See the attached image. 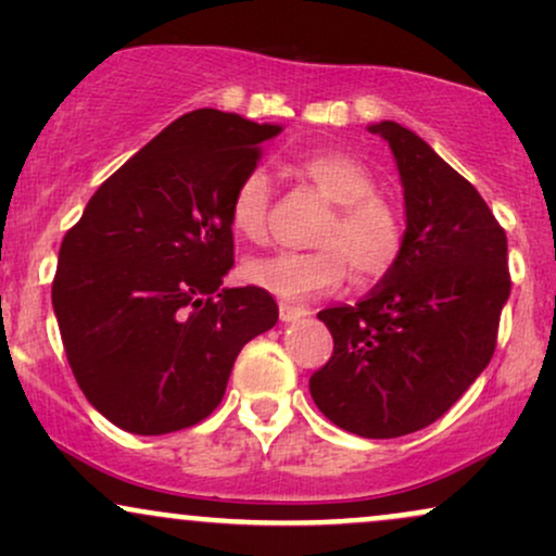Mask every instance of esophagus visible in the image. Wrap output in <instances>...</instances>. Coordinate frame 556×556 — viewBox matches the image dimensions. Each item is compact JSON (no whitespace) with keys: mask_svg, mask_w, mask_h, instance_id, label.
I'll return each instance as SVG.
<instances>
[{"mask_svg":"<svg viewBox=\"0 0 556 556\" xmlns=\"http://www.w3.org/2000/svg\"><path fill=\"white\" fill-rule=\"evenodd\" d=\"M311 311L303 308V305H292V303H279V318L282 321H298V318L308 316Z\"/></svg>","mask_w":556,"mask_h":556,"instance_id":"34e87169","label":"esophagus"}]
</instances>
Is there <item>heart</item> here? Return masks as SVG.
I'll return each instance as SVG.
<instances>
[{"label":"heart","mask_w":556,"mask_h":556,"mask_svg":"<svg viewBox=\"0 0 556 556\" xmlns=\"http://www.w3.org/2000/svg\"><path fill=\"white\" fill-rule=\"evenodd\" d=\"M300 175L334 203L316 235L314 251H279L245 264V279L285 300H308L337 290L353 271L355 282L387 277L405 253V216L376 193L371 169L344 151H321L298 162ZM271 180L261 167L248 169L229 195V225L240 238L261 242L269 229Z\"/></svg>","instance_id":"1"}]
</instances>
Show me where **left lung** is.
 <instances>
[{"label":"left lung","mask_w":556,"mask_h":556,"mask_svg":"<svg viewBox=\"0 0 556 556\" xmlns=\"http://www.w3.org/2000/svg\"><path fill=\"white\" fill-rule=\"evenodd\" d=\"M368 130L397 159L405 253L361 303L318 311L334 350L308 387L334 426L394 439L442 418L489 366L513 279L507 235L473 185L407 127Z\"/></svg>","instance_id":"8db88e82"}]
</instances>
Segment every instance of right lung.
Segmentation results:
<instances>
[{
  "label": "right lung",
  "instance_id": "add662e5",
  "mask_svg": "<svg viewBox=\"0 0 556 556\" xmlns=\"http://www.w3.org/2000/svg\"><path fill=\"white\" fill-rule=\"evenodd\" d=\"M277 125L195 110L106 177L67 229L52 303L75 381L114 426L156 437L216 410L242 344L279 318L235 264L227 206Z\"/></svg>",
  "mask_w": 556,
  "mask_h": 556
}]
</instances>
